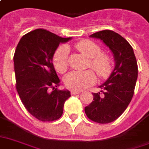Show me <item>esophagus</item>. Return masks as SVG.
Masks as SVG:
<instances>
[{
  "label": "esophagus",
  "mask_w": 149,
  "mask_h": 149,
  "mask_svg": "<svg viewBox=\"0 0 149 149\" xmlns=\"http://www.w3.org/2000/svg\"><path fill=\"white\" fill-rule=\"evenodd\" d=\"M81 92L80 91H75V90H72V91L70 92V93H71V95H76V94H79V93H80Z\"/></svg>",
  "instance_id": "esophagus-1"
}]
</instances>
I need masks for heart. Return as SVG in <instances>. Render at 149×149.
I'll return each mask as SVG.
<instances>
[{
	"label": "heart",
	"mask_w": 149,
	"mask_h": 149,
	"mask_svg": "<svg viewBox=\"0 0 149 149\" xmlns=\"http://www.w3.org/2000/svg\"><path fill=\"white\" fill-rule=\"evenodd\" d=\"M75 48L86 57L91 59L89 66L100 78H106L111 71V60L108 55L101 52L97 44L89 40H83L75 45ZM69 49L67 46H61L56 51L52 63L56 70L63 74L68 68ZM96 75L93 70L73 71L64 77V83L68 89L81 91L96 82Z\"/></svg>",
	"instance_id": "b5f03b06"
}]
</instances>
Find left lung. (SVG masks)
<instances>
[{
  "label": "left lung",
  "mask_w": 149,
  "mask_h": 149,
  "mask_svg": "<svg viewBox=\"0 0 149 149\" xmlns=\"http://www.w3.org/2000/svg\"><path fill=\"white\" fill-rule=\"evenodd\" d=\"M89 37L100 39L110 49L116 64L108 80L99 86L104 91L93 93V100L85 112L92 121L109 123L121 116L131 101L137 79V60L129 42L114 31L104 30Z\"/></svg>",
  "instance_id": "8db88e82"
}]
</instances>
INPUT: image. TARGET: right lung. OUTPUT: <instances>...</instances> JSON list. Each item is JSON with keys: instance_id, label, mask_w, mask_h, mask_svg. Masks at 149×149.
Segmentation results:
<instances>
[{"instance_id": "add662e5", "label": "right lung", "mask_w": 149, "mask_h": 149, "mask_svg": "<svg viewBox=\"0 0 149 149\" xmlns=\"http://www.w3.org/2000/svg\"><path fill=\"white\" fill-rule=\"evenodd\" d=\"M70 39L37 29L23 35L15 49L16 89L26 109L40 121L60 118L64 103L70 97L69 90L57 89L60 79L52 63L59 45Z\"/></svg>"}]
</instances>
